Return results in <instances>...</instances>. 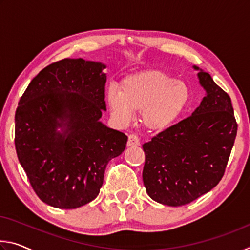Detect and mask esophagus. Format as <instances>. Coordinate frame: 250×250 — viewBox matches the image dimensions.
Masks as SVG:
<instances>
[{"label": "esophagus", "mask_w": 250, "mask_h": 250, "mask_svg": "<svg viewBox=\"0 0 250 250\" xmlns=\"http://www.w3.org/2000/svg\"><path fill=\"white\" fill-rule=\"evenodd\" d=\"M139 145H140V140H139L138 135L130 134L128 137V142H126V146H137Z\"/></svg>", "instance_id": "1"}]
</instances>
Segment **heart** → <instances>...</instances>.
I'll return each mask as SVG.
<instances>
[{"label": "heart", "instance_id": "obj_1", "mask_svg": "<svg viewBox=\"0 0 250 250\" xmlns=\"http://www.w3.org/2000/svg\"><path fill=\"white\" fill-rule=\"evenodd\" d=\"M192 94L184 82L161 70H146L125 77L121 89L109 87L107 101L113 117L126 124L140 111L142 124L151 131H163L188 108Z\"/></svg>", "mask_w": 250, "mask_h": 250}]
</instances>
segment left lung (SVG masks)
Instances as JSON below:
<instances>
[{
  "label": "left lung",
  "instance_id": "1",
  "mask_svg": "<svg viewBox=\"0 0 250 250\" xmlns=\"http://www.w3.org/2000/svg\"><path fill=\"white\" fill-rule=\"evenodd\" d=\"M193 67L206 91L201 104L191 117L142 146L146 193L163 205L188 204L214 188L225 172L237 134L230 97L208 73Z\"/></svg>",
  "mask_w": 250,
  "mask_h": 250
}]
</instances>
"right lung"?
Instances as JSON below:
<instances>
[{
  "label": "right lung",
  "instance_id": "obj_1",
  "mask_svg": "<svg viewBox=\"0 0 250 250\" xmlns=\"http://www.w3.org/2000/svg\"><path fill=\"white\" fill-rule=\"evenodd\" d=\"M103 62L65 58L41 70L15 112V147L32 188L56 208L98 196L104 170L128 137L100 121L105 111Z\"/></svg>",
  "mask_w": 250,
  "mask_h": 250
}]
</instances>
